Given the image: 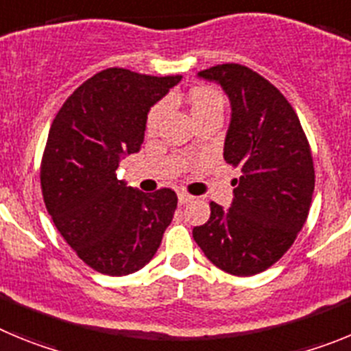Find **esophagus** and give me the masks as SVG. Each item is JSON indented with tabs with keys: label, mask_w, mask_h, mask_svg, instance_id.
Returning <instances> with one entry per match:
<instances>
[{
	"label": "esophagus",
	"mask_w": 351,
	"mask_h": 351,
	"mask_svg": "<svg viewBox=\"0 0 351 351\" xmlns=\"http://www.w3.org/2000/svg\"><path fill=\"white\" fill-rule=\"evenodd\" d=\"M191 200H193V197H191L190 193H184V191H181V193H179V204H181V206L191 202Z\"/></svg>",
	"instance_id": "34e87169"
}]
</instances>
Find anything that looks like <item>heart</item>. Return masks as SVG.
Returning a JSON list of instances; mask_svg holds the SVG:
<instances>
[{
	"label": "heart",
	"mask_w": 351,
	"mask_h": 351,
	"mask_svg": "<svg viewBox=\"0 0 351 351\" xmlns=\"http://www.w3.org/2000/svg\"><path fill=\"white\" fill-rule=\"evenodd\" d=\"M188 104H190L191 114L193 117L200 116V114L207 112V110H214L218 108L221 110L223 108V96L219 95L216 89L210 88H195L191 89L190 95H188ZM167 110V101H160V104L154 105L151 110H149L147 116V130L149 132H154L160 125L161 117Z\"/></svg>",
	"instance_id": "1"
}]
</instances>
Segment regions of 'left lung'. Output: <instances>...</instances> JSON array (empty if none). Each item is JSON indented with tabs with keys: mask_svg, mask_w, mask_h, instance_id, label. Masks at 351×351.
<instances>
[{
	"mask_svg": "<svg viewBox=\"0 0 351 351\" xmlns=\"http://www.w3.org/2000/svg\"><path fill=\"white\" fill-rule=\"evenodd\" d=\"M228 95L232 121L223 156L241 170L228 210L210 202L195 243L221 271L255 276L290 250L308 219L315 191L311 147L288 100L251 68L216 64L198 71Z\"/></svg>",
	"mask_w": 351,
	"mask_h": 351,
	"instance_id": "1",
	"label": "left lung"
}]
</instances>
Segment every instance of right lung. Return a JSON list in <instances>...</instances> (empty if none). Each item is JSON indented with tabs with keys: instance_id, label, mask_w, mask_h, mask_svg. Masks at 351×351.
Wrapping results in <instances>:
<instances>
[{
	"instance_id": "1",
	"label": "right lung",
	"mask_w": 351,
	"mask_h": 351,
	"mask_svg": "<svg viewBox=\"0 0 351 351\" xmlns=\"http://www.w3.org/2000/svg\"><path fill=\"white\" fill-rule=\"evenodd\" d=\"M179 80L107 68L71 93L52 121L40 165L43 202L64 241L96 272L142 269L172 221L176 191L133 190L116 170L123 154L141 149L149 108Z\"/></svg>"
}]
</instances>
